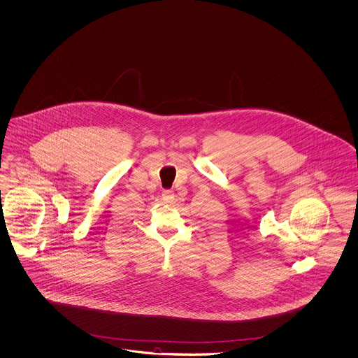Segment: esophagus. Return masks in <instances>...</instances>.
I'll return each instance as SVG.
<instances>
[{
	"label": "esophagus",
	"instance_id": "1",
	"mask_svg": "<svg viewBox=\"0 0 358 358\" xmlns=\"http://www.w3.org/2000/svg\"><path fill=\"white\" fill-rule=\"evenodd\" d=\"M162 199H163L164 202H167V203L173 202V201H174V192H173V191H170V189L163 191V194H162Z\"/></svg>",
	"mask_w": 358,
	"mask_h": 358
}]
</instances>
